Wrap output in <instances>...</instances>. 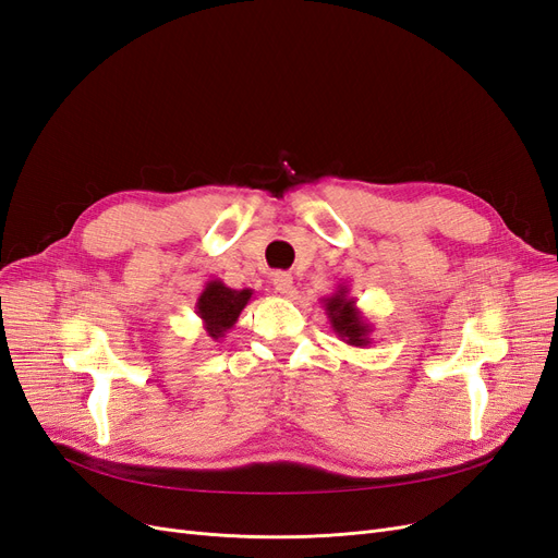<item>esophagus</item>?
I'll use <instances>...</instances> for the list:
<instances>
[{
    "instance_id": "esophagus-1",
    "label": "esophagus",
    "mask_w": 558,
    "mask_h": 558,
    "mask_svg": "<svg viewBox=\"0 0 558 558\" xmlns=\"http://www.w3.org/2000/svg\"><path fill=\"white\" fill-rule=\"evenodd\" d=\"M272 286H275L277 293L291 295L293 293V277L289 272H275L272 275Z\"/></svg>"
}]
</instances>
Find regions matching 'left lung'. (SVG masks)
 I'll list each match as a JSON object with an SVG mask.
<instances>
[{"mask_svg":"<svg viewBox=\"0 0 558 558\" xmlns=\"http://www.w3.org/2000/svg\"><path fill=\"white\" fill-rule=\"evenodd\" d=\"M324 310L330 320L332 332L340 337L342 342L359 349L373 344V337H369L373 335V326H369V320L356 307V298L351 295L349 283H340L332 295L324 298Z\"/></svg>","mask_w":558,"mask_h":558,"instance_id":"left-lung-1","label":"left lung"}]
</instances>
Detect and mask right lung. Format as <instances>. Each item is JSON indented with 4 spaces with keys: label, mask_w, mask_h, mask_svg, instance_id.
Wrapping results in <instances>:
<instances>
[{
    "label": "right lung",
    "mask_w": 558,
    "mask_h": 558,
    "mask_svg": "<svg viewBox=\"0 0 558 558\" xmlns=\"http://www.w3.org/2000/svg\"><path fill=\"white\" fill-rule=\"evenodd\" d=\"M251 295V289H230L221 279L207 281L195 302V312L202 318V328L207 330L211 340H221L228 330H232L242 310L248 305Z\"/></svg>",
    "instance_id": "obj_1"
}]
</instances>
